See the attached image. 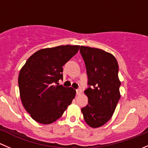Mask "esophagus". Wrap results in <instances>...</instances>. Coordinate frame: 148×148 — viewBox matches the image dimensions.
<instances>
[{
  "label": "esophagus",
  "mask_w": 148,
  "mask_h": 148,
  "mask_svg": "<svg viewBox=\"0 0 148 148\" xmlns=\"http://www.w3.org/2000/svg\"><path fill=\"white\" fill-rule=\"evenodd\" d=\"M82 93V90L80 89V88H79V89L76 90V94H77V95H80V94Z\"/></svg>",
  "instance_id": "obj_1"
}]
</instances>
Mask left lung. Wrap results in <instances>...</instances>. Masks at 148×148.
Listing matches in <instances>:
<instances>
[{
	"label": "left lung",
	"instance_id": "8db88e82",
	"mask_svg": "<svg viewBox=\"0 0 148 148\" xmlns=\"http://www.w3.org/2000/svg\"><path fill=\"white\" fill-rule=\"evenodd\" d=\"M89 88L84 91L88 104L81 108L85 123L91 127L103 126L112 118L120 98L118 64L111 53L80 46Z\"/></svg>",
	"mask_w": 148,
	"mask_h": 148
}]
</instances>
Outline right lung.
Listing matches in <instances>:
<instances>
[{"label": "right lung", "mask_w": 148, "mask_h": 148, "mask_svg": "<svg viewBox=\"0 0 148 148\" xmlns=\"http://www.w3.org/2000/svg\"><path fill=\"white\" fill-rule=\"evenodd\" d=\"M80 45H60L38 51L28 59L18 76L20 96L25 110L41 124H51L63 115L75 96V90L59 85L63 66Z\"/></svg>", "instance_id": "obj_1"}]
</instances>
